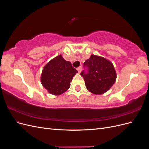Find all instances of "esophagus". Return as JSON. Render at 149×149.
<instances>
[{
	"label": "esophagus",
	"instance_id": "obj_1",
	"mask_svg": "<svg viewBox=\"0 0 149 149\" xmlns=\"http://www.w3.org/2000/svg\"><path fill=\"white\" fill-rule=\"evenodd\" d=\"M77 70L78 71L79 73H80V72L81 71V70H82V67L81 66H79L78 68H77Z\"/></svg>",
	"mask_w": 149,
	"mask_h": 149
}]
</instances>
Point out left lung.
<instances>
[{"label":"left lung","mask_w":149,"mask_h":149,"mask_svg":"<svg viewBox=\"0 0 149 149\" xmlns=\"http://www.w3.org/2000/svg\"><path fill=\"white\" fill-rule=\"evenodd\" d=\"M84 70L81 75L86 87L94 94H101L107 91L116 79V73L111 62L102 57L91 55L83 64Z\"/></svg>","instance_id":"8db88e82"}]
</instances>
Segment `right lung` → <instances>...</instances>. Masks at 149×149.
<instances>
[{"label": "right lung", "mask_w": 149, "mask_h": 149, "mask_svg": "<svg viewBox=\"0 0 149 149\" xmlns=\"http://www.w3.org/2000/svg\"><path fill=\"white\" fill-rule=\"evenodd\" d=\"M77 72L70 61L59 55L45 66L41 82L49 93L60 95L70 88L72 79Z\"/></svg>", "instance_id": "right-lung-1"}]
</instances>
